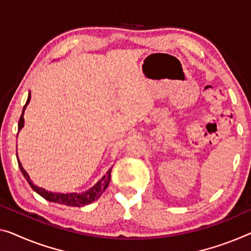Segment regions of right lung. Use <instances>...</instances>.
Instances as JSON below:
<instances>
[{
  "label": "right lung",
  "instance_id": "right-lung-1",
  "mask_svg": "<svg viewBox=\"0 0 251 251\" xmlns=\"http://www.w3.org/2000/svg\"><path fill=\"white\" fill-rule=\"evenodd\" d=\"M30 99H31V94L29 93L28 100H26V103L25 104V106H23L20 120H19V131L21 130V128L23 126V123H25V119H23V113H25V107L30 102ZM17 157H18V153H17ZM18 164H19V167H20V169H21L23 176H25V178L28 180V183L30 184V186L32 187V190L34 192H37L39 195H41L42 198L47 200V201H50V202L65 204V205H67V206H78V207L87 205V204L96 201V200H98L100 196L103 194V192L106 190L107 186H109V184H110L111 171H112V168H110L109 171H107L106 175L103 176V178L101 180H99V182L96 183L93 187L90 188V190L86 191V192L80 193V194H77V193H69V194H63V193L48 192V191L44 190V188L38 187L37 185H34L31 182V179H30L28 173H26L25 169H23L20 160H18Z\"/></svg>",
  "mask_w": 251,
  "mask_h": 251
}]
</instances>
